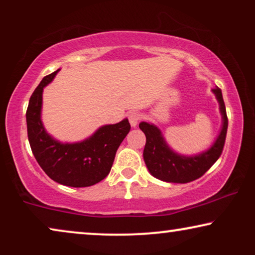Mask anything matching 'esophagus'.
I'll return each mask as SVG.
<instances>
[{"label": "esophagus", "mask_w": 255, "mask_h": 255, "mask_svg": "<svg viewBox=\"0 0 255 255\" xmlns=\"http://www.w3.org/2000/svg\"><path fill=\"white\" fill-rule=\"evenodd\" d=\"M139 120H140V114L137 113V111H132V113L128 114V122H130L132 128L137 127Z\"/></svg>", "instance_id": "34e87169"}]
</instances>
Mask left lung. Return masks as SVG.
I'll list each match as a JSON object with an SVG mask.
<instances>
[{"label":"left lung","mask_w":255,"mask_h":255,"mask_svg":"<svg viewBox=\"0 0 255 255\" xmlns=\"http://www.w3.org/2000/svg\"><path fill=\"white\" fill-rule=\"evenodd\" d=\"M219 104L222 116V128L219 134L210 147L194 155L180 154L167 144L160 128L153 123L141 122L140 130L146 135L144 148V161L148 172L156 179L172 183H188L198 179L222 154L228 131V116L222 90L216 87L212 89Z\"/></svg>","instance_id":"obj_1"}]
</instances>
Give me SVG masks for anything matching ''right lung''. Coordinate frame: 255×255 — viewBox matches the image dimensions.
I'll return each instance as SVG.
<instances>
[{
  "instance_id": "1",
  "label": "right lung",
  "mask_w": 255,
  "mask_h": 255,
  "mask_svg": "<svg viewBox=\"0 0 255 255\" xmlns=\"http://www.w3.org/2000/svg\"><path fill=\"white\" fill-rule=\"evenodd\" d=\"M45 76L30 97L26 110L27 137L37 162L55 182L82 188L99 183L109 174L121 142L130 131L128 118L97 128L90 137L62 142L48 133L41 121L43 92L57 73Z\"/></svg>"
}]
</instances>
